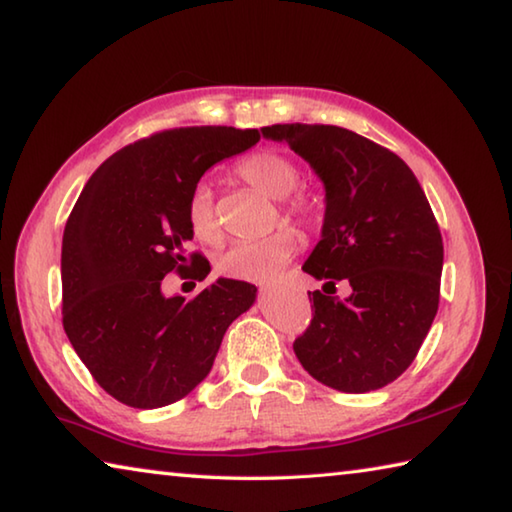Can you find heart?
I'll return each instance as SVG.
<instances>
[{"instance_id": "heart-1", "label": "heart", "mask_w": 512, "mask_h": 512, "mask_svg": "<svg viewBox=\"0 0 512 512\" xmlns=\"http://www.w3.org/2000/svg\"><path fill=\"white\" fill-rule=\"evenodd\" d=\"M237 174L250 188L264 192L266 197L280 199L288 217L306 221L313 215V203L304 194L293 190L300 183L297 165L275 152H259L237 165ZM188 224L192 235L206 244H215L221 237L219 219L215 212L212 188L201 181L192 188L188 199ZM300 248V235L293 228H280L271 237L255 241H237L217 257V271L230 280L241 282H271L277 271Z\"/></svg>"}]
</instances>
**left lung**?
Instances as JSON below:
<instances>
[{
  "mask_svg": "<svg viewBox=\"0 0 512 512\" xmlns=\"http://www.w3.org/2000/svg\"><path fill=\"white\" fill-rule=\"evenodd\" d=\"M324 183L322 239L302 271L324 280L313 320L293 342L322 385L347 394L385 387L412 365L439 309L443 239L414 172L387 147L336 125H271ZM345 279L347 301L323 293Z\"/></svg>",
  "mask_w": 512,
  "mask_h": 512,
  "instance_id": "8db88e82",
  "label": "left lung"
}]
</instances>
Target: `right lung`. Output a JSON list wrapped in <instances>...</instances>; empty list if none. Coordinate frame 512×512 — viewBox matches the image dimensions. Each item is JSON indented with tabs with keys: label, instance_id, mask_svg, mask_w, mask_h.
Instances as JSON below:
<instances>
[{
	"label": "right lung",
	"instance_id": "1",
	"mask_svg": "<svg viewBox=\"0 0 512 512\" xmlns=\"http://www.w3.org/2000/svg\"><path fill=\"white\" fill-rule=\"evenodd\" d=\"M257 129L179 127L123 147L91 174L62 237V324L71 347L116 401L156 410L210 374L226 329L257 288L219 277L185 300L167 297V273L188 264V199L212 165L246 152Z\"/></svg>",
	"mask_w": 512,
	"mask_h": 512
}]
</instances>
